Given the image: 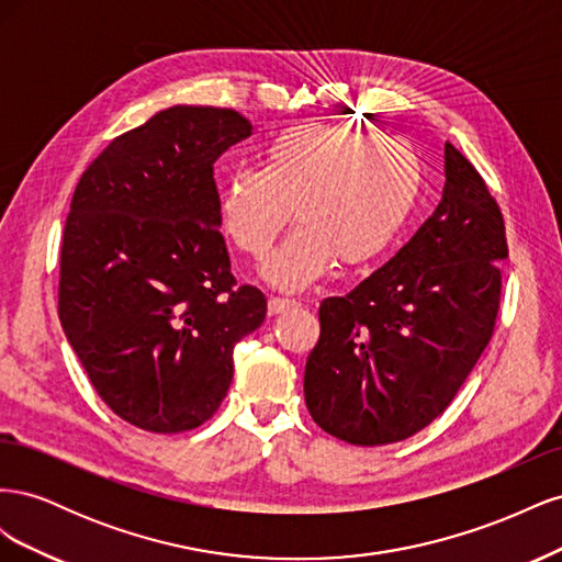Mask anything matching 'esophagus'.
<instances>
[{"instance_id":"34e87169","label":"esophagus","mask_w":562,"mask_h":562,"mask_svg":"<svg viewBox=\"0 0 562 562\" xmlns=\"http://www.w3.org/2000/svg\"><path fill=\"white\" fill-rule=\"evenodd\" d=\"M300 307V302L295 300H285V297H269L267 310L269 314H283V312H293Z\"/></svg>"}]
</instances>
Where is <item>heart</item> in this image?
Segmentation results:
<instances>
[{"mask_svg":"<svg viewBox=\"0 0 562 562\" xmlns=\"http://www.w3.org/2000/svg\"><path fill=\"white\" fill-rule=\"evenodd\" d=\"M422 190L417 151L401 138L335 124H295L265 147L262 168L229 176L220 215L244 255L267 258L295 217L300 225L265 265L281 291H302L335 260L366 265L396 244Z\"/></svg>","mask_w":562,"mask_h":562,"instance_id":"obj_1","label":"heart"}]
</instances>
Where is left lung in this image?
<instances>
[{
	"label": "left lung",
	"instance_id": "1",
	"mask_svg": "<svg viewBox=\"0 0 562 562\" xmlns=\"http://www.w3.org/2000/svg\"><path fill=\"white\" fill-rule=\"evenodd\" d=\"M506 255L497 199L446 143L434 215L351 293L321 302V335L304 368L318 427L370 448L429 427L495 333Z\"/></svg>",
	"mask_w": 562,
	"mask_h": 562
}]
</instances>
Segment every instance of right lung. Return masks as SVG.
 <instances>
[{"instance_id":"1","label":"right lung","mask_w":562,"mask_h":562,"mask_svg":"<svg viewBox=\"0 0 562 562\" xmlns=\"http://www.w3.org/2000/svg\"><path fill=\"white\" fill-rule=\"evenodd\" d=\"M229 108L176 105L81 173L60 246L58 316L98 396L128 424L180 434L227 396L236 342L267 300L236 285L213 164L248 138Z\"/></svg>"}]
</instances>
